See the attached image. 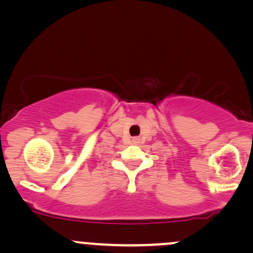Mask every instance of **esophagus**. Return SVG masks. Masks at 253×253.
<instances>
[{
  "instance_id": "34e87169",
  "label": "esophagus",
  "mask_w": 253,
  "mask_h": 253,
  "mask_svg": "<svg viewBox=\"0 0 253 253\" xmlns=\"http://www.w3.org/2000/svg\"><path fill=\"white\" fill-rule=\"evenodd\" d=\"M139 141H140V140H139L138 138H133V144L138 145V144H139Z\"/></svg>"
}]
</instances>
